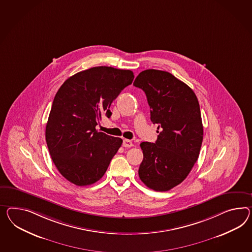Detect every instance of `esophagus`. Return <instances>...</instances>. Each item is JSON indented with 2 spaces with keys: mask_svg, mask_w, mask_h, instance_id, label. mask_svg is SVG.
I'll list each match as a JSON object with an SVG mask.
<instances>
[{
  "mask_svg": "<svg viewBox=\"0 0 252 252\" xmlns=\"http://www.w3.org/2000/svg\"><path fill=\"white\" fill-rule=\"evenodd\" d=\"M123 145L124 147H126V148H130V147L133 146V143H132V142H131L130 140L124 139V140H123Z\"/></svg>",
  "mask_w": 252,
  "mask_h": 252,
  "instance_id": "1",
  "label": "esophagus"
}]
</instances>
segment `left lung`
<instances>
[{
    "label": "left lung",
    "instance_id": "obj_1",
    "mask_svg": "<svg viewBox=\"0 0 252 252\" xmlns=\"http://www.w3.org/2000/svg\"><path fill=\"white\" fill-rule=\"evenodd\" d=\"M133 86L145 92L151 121L160 129L155 143H141L139 176L149 188L168 191L187 178L198 159L204 135L198 99L169 72L144 70Z\"/></svg>",
    "mask_w": 252,
    "mask_h": 252
}]
</instances>
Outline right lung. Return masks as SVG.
Returning a JSON list of instances; mask_svg holds the SVG:
<instances>
[{
  "instance_id": "1",
  "label": "right lung",
  "mask_w": 252,
  "mask_h": 252,
  "mask_svg": "<svg viewBox=\"0 0 252 252\" xmlns=\"http://www.w3.org/2000/svg\"><path fill=\"white\" fill-rule=\"evenodd\" d=\"M130 70L95 66L67 78L58 90L45 127V140L59 173L84 187L99 180L123 144L118 137L97 131L110 104L132 83Z\"/></svg>"
}]
</instances>
